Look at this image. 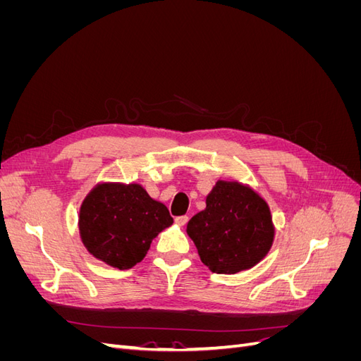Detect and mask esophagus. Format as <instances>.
Returning a JSON list of instances; mask_svg holds the SVG:
<instances>
[{
	"label": "esophagus",
	"instance_id": "1",
	"mask_svg": "<svg viewBox=\"0 0 361 361\" xmlns=\"http://www.w3.org/2000/svg\"><path fill=\"white\" fill-rule=\"evenodd\" d=\"M188 220H190L188 215H180V216H176V220H174V221H176V224H178V226L183 227L185 224L188 223Z\"/></svg>",
	"mask_w": 361,
	"mask_h": 361
}]
</instances>
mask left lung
<instances>
[{"instance_id": "left-lung-1", "label": "left lung", "mask_w": 361, "mask_h": 361, "mask_svg": "<svg viewBox=\"0 0 361 361\" xmlns=\"http://www.w3.org/2000/svg\"><path fill=\"white\" fill-rule=\"evenodd\" d=\"M187 233L203 264L216 274H236L257 265L274 244L276 227L267 200L247 183L216 180L206 207Z\"/></svg>"}]
</instances>
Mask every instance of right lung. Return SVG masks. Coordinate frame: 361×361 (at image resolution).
<instances>
[{"label":"right lung","instance_id":"obj_1","mask_svg":"<svg viewBox=\"0 0 361 361\" xmlns=\"http://www.w3.org/2000/svg\"><path fill=\"white\" fill-rule=\"evenodd\" d=\"M173 224L167 206L137 182H99L78 215L82 245L97 260L129 269L145 259L154 239Z\"/></svg>","mask_w":361,"mask_h":361}]
</instances>
